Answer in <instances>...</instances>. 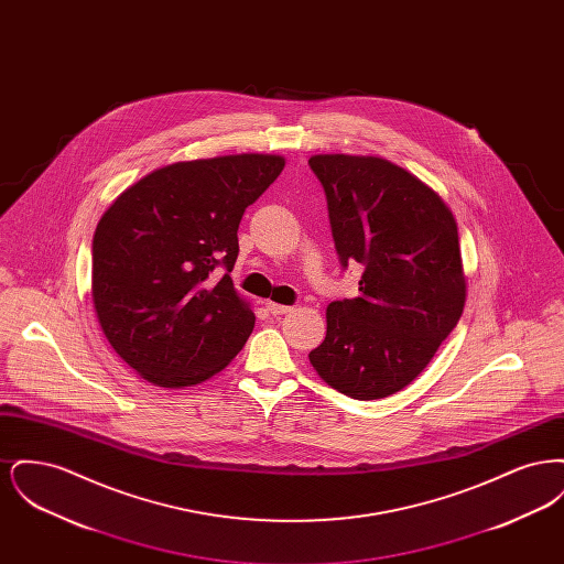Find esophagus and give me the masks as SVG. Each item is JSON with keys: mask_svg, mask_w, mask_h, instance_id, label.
I'll return each instance as SVG.
<instances>
[{"mask_svg": "<svg viewBox=\"0 0 564 564\" xmlns=\"http://www.w3.org/2000/svg\"><path fill=\"white\" fill-rule=\"evenodd\" d=\"M267 311H269L270 315L279 317V315L290 313V311H292V306H283V304H276V302H267Z\"/></svg>", "mask_w": 564, "mask_h": 564, "instance_id": "esophagus-1", "label": "esophagus"}]
</instances>
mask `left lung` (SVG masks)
Masks as SVG:
<instances>
[{
    "label": "left lung",
    "instance_id": "1",
    "mask_svg": "<svg viewBox=\"0 0 564 564\" xmlns=\"http://www.w3.org/2000/svg\"><path fill=\"white\" fill-rule=\"evenodd\" d=\"M343 269L364 267L359 294L327 306V334L308 359L327 384L380 400L421 375L465 306L456 221L442 198L393 162L319 154Z\"/></svg>",
    "mask_w": 564,
    "mask_h": 564
}]
</instances>
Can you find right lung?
Listing matches in <instances>:
<instances>
[{"label":"right lung","mask_w":564,"mask_h":564,"mask_svg":"<svg viewBox=\"0 0 564 564\" xmlns=\"http://www.w3.org/2000/svg\"><path fill=\"white\" fill-rule=\"evenodd\" d=\"M285 161L237 154L162 166L124 189L93 237V302L113 350L159 387L221 372L256 317L230 272L239 224Z\"/></svg>","instance_id":"add662e5"}]
</instances>
